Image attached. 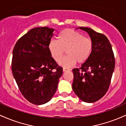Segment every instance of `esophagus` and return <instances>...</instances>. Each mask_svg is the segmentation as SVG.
<instances>
[{
  "label": "esophagus",
  "mask_w": 126,
  "mask_h": 126,
  "mask_svg": "<svg viewBox=\"0 0 126 126\" xmlns=\"http://www.w3.org/2000/svg\"><path fill=\"white\" fill-rule=\"evenodd\" d=\"M68 70H70V69H67V68H65V67L63 68V72H66V71H68Z\"/></svg>",
  "instance_id": "1"
}]
</instances>
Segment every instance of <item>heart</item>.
<instances>
[{"mask_svg":"<svg viewBox=\"0 0 126 126\" xmlns=\"http://www.w3.org/2000/svg\"><path fill=\"white\" fill-rule=\"evenodd\" d=\"M92 48L93 43L90 38L70 29L62 31L58 36V40H51L48 44L50 54L56 62L63 59L66 50L67 56L60 64L67 67L73 66L76 62L82 64L87 61Z\"/></svg>","mask_w":126,"mask_h":126,"instance_id":"heart-1","label":"heart"}]
</instances>
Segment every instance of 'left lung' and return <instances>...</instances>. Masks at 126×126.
Masks as SVG:
<instances>
[{
	"instance_id": "left-lung-1",
	"label": "left lung",
	"mask_w": 126,
	"mask_h": 126,
	"mask_svg": "<svg viewBox=\"0 0 126 126\" xmlns=\"http://www.w3.org/2000/svg\"><path fill=\"white\" fill-rule=\"evenodd\" d=\"M79 28L88 33L93 48L87 61L80 68L72 70L74 75L72 89L82 101L92 103L107 92L115 68V58L106 36L87 27Z\"/></svg>"
}]
</instances>
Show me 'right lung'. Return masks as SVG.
I'll return each mask as SVG.
<instances>
[{"mask_svg": "<svg viewBox=\"0 0 126 126\" xmlns=\"http://www.w3.org/2000/svg\"><path fill=\"white\" fill-rule=\"evenodd\" d=\"M54 31L46 27L32 29L19 39L13 50L14 77L23 96L35 105L51 99L63 74V68L48 50Z\"/></svg>", "mask_w": 126, "mask_h": 126, "instance_id": "obj_1", "label": "right lung"}]
</instances>
